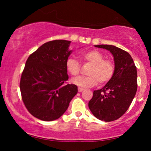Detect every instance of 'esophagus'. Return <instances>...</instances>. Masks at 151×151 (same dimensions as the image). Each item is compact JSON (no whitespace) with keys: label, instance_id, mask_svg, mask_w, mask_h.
Instances as JSON below:
<instances>
[{"label":"esophagus","instance_id":"34e87169","mask_svg":"<svg viewBox=\"0 0 151 151\" xmlns=\"http://www.w3.org/2000/svg\"><path fill=\"white\" fill-rule=\"evenodd\" d=\"M84 90V89H83V88H81V87L78 88V91H79V92H81V91H83Z\"/></svg>","mask_w":151,"mask_h":151}]
</instances>
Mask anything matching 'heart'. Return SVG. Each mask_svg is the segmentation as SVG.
I'll use <instances>...</instances> for the list:
<instances>
[{
    "instance_id": "b5f03b06",
    "label": "heart",
    "mask_w": 151,
    "mask_h": 151,
    "mask_svg": "<svg viewBox=\"0 0 151 151\" xmlns=\"http://www.w3.org/2000/svg\"><path fill=\"white\" fill-rule=\"evenodd\" d=\"M86 63L91 64L87 74L89 76H81L74 78L72 82L81 87H90L99 83L104 84L109 82L115 72V65L112 60L105 59L104 55L98 50H93L85 52L81 55ZM66 70L72 76H77L80 73L81 65L77 59L69 58L66 61Z\"/></svg>"
}]
</instances>
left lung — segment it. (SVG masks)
<instances>
[{"label":"left lung","instance_id":"8db88e82","mask_svg":"<svg viewBox=\"0 0 151 151\" xmlns=\"http://www.w3.org/2000/svg\"><path fill=\"white\" fill-rule=\"evenodd\" d=\"M95 47L111 52L114 59L115 72L102 89L93 91L89 108L99 120L115 121L126 113L136 95L138 86L136 67L125 50L109 45Z\"/></svg>","mask_w":151,"mask_h":151}]
</instances>
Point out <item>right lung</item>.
I'll use <instances>...</instances> for the list:
<instances>
[{
	"instance_id": "1",
	"label": "right lung",
	"mask_w": 151,
	"mask_h": 151,
	"mask_svg": "<svg viewBox=\"0 0 151 151\" xmlns=\"http://www.w3.org/2000/svg\"><path fill=\"white\" fill-rule=\"evenodd\" d=\"M70 42L55 40L45 43L26 61L20 81L22 99L27 111L40 120L59 119L78 91L75 84H67Z\"/></svg>"
}]
</instances>
